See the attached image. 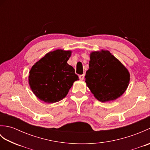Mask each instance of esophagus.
Instances as JSON below:
<instances>
[{"instance_id": "obj_1", "label": "esophagus", "mask_w": 150, "mask_h": 150, "mask_svg": "<svg viewBox=\"0 0 150 150\" xmlns=\"http://www.w3.org/2000/svg\"><path fill=\"white\" fill-rule=\"evenodd\" d=\"M79 79H80V80L81 81H83L84 79V75H79Z\"/></svg>"}]
</instances>
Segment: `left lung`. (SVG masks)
<instances>
[{"label":"left lung","mask_w":150,"mask_h":150,"mask_svg":"<svg viewBox=\"0 0 150 150\" xmlns=\"http://www.w3.org/2000/svg\"><path fill=\"white\" fill-rule=\"evenodd\" d=\"M90 58L85 82L94 97L106 103L122 96L129 84L128 69L108 50L94 51Z\"/></svg>","instance_id":"left-lung-1"}]
</instances>
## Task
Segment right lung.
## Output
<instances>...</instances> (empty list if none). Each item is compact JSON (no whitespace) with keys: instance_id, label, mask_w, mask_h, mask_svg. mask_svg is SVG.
<instances>
[{"instance_id":"add662e5","label":"right lung","mask_w":150,"mask_h":150,"mask_svg":"<svg viewBox=\"0 0 150 150\" xmlns=\"http://www.w3.org/2000/svg\"><path fill=\"white\" fill-rule=\"evenodd\" d=\"M71 50L57 49L46 53L31 67L28 82L31 91L46 103L62 100L73 82L79 80L75 69L68 64Z\"/></svg>"}]
</instances>
